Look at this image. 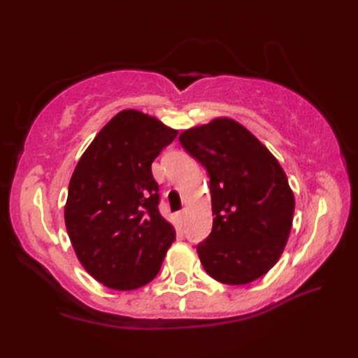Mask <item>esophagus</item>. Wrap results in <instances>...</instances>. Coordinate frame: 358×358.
<instances>
[{
	"label": "esophagus",
	"mask_w": 358,
	"mask_h": 358,
	"mask_svg": "<svg viewBox=\"0 0 358 358\" xmlns=\"http://www.w3.org/2000/svg\"><path fill=\"white\" fill-rule=\"evenodd\" d=\"M185 217H186V210H185V209H183V210H180V212H178V218H180V222H183Z\"/></svg>",
	"instance_id": "34e87169"
}]
</instances>
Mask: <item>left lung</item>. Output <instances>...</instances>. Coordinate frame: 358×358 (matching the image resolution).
I'll return each mask as SVG.
<instances>
[{
	"mask_svg": "<svg viewBox=\"0 0 358 358\" xmlns=\"http://www.w3.org/2000/svg\"><path fill=\"white\" fill-rule=\"evenodd\" d=\"M178 138L209 175L214 223L196 246L204 271L224 285L263 277L283 254L292 227L295 200L285 171L231 118L191 127Z\"/></svg>",
	"mask_w": 358,
	"mask_h": 358,
	"instance_id": "obj_1",
	"label": "left lung"
}]
</instances>
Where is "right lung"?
<instances>
[{"mask_svg":"<svg viewBox=\"0 0 358 358\" xmlns=\"http://www.w3.org/2000/svg\"><path fill=\"white\" fill-rule=\"evenodd\" d=\"M178 131L134 109L118 112L75 167L64 222L80 263L117 291L138 289L157 277L175 240L158 210L152 162Z\"/></svg>","mask_w":358,"mask_h":358,"instance_id":"obj_1","label":"right lung"}]
</instances>
